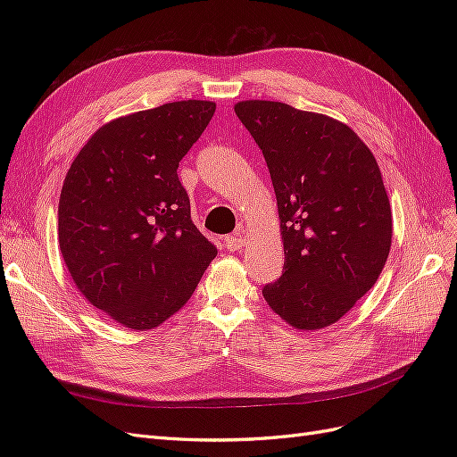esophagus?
Wrapping results in <instances>:
<instances>
[{"instance_id":"obj_1","label":"esophagus","mask_w":457,"mask_h":457,"mask_svg":"<svg viewBox=\"0 0 457 457\" xmlns=\"http://www.w3.org/2000/svg\"><path fill=\"white\" fill-rule=\"evenodd\" d=\"M225 247L228 252H240L244 247V237L242 232H234L232 237H227L225 238Z\"/></svg>"}]
</instances>
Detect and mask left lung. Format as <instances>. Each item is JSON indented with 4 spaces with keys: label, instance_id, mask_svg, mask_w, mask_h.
<instances>
[{
    "label": "left lung",
    "instance_id": "8db88e82",
    "mask_svg": "<svg viewBox=\"0 0 457 457\" xmlns=\"http://www.w3.org/2000/svg\"><path fill=\"white\" fill-rule=\"evenodd\" d=\"M262 150L278 202L284 270L262 297L297 329H322L376 284L393 215L379 165L349 126L286 103L234 106Z\"/></svg>",
    "mask_w": 457,
    "mask_h": 457
}]
</instances>
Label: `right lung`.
I'll list each match as a JSON object with an SVG mask.
<instances>
[{
  "label": "right lung",
  "instance_id": "obj_1",
  "mask_svg": "<svg viewBox=\"0 0 457 457\" xmlns=\"http://www.w3.org/2000/svg\"><path fill=\"white\" fill-rule=\"evenodd\" d=\"M215 103L177 101L112 120L79 150L59 202L74 284L121 326L152 329L195 294L217 247L192 223L179 162Z\"/></svg>",
  "mask_w": 457,
  "mask_h": 457
}]
</instances>
